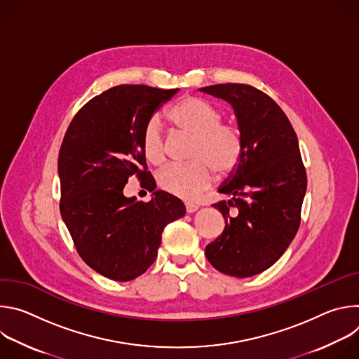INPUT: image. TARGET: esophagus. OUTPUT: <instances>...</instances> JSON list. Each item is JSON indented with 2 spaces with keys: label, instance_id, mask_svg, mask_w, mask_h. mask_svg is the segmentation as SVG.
Listing matches in <instances>:
<instances>
[{
  "label": "esophagus",
  "instance_id": "esophagus-1",
  "mask_svg": "<svg viewBox=\"0 0 359 359\" xmlns=\"http://www.w3.org/2000/svg\"><path fill=\"white\" fill-rule=\"evenodd\" d=\"M184 209H186L187 213H194L198 209V206H197V204H193V203H184Z\"/></svg>",
  "mask_w": 359,
  "mask_h": 359
}]
</instances>
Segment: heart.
I'll return each mask as SVG.
<instances>
[{"label": "heart", "instance_id": "b5f03b06", "mask_svg": "<svg viewBox=\"0 0 359 359\" xmlns=\"http://www.w3.org/2000/svg\"><path fill=\"white\" fill-rule=\"evenodd\" d=\"M168 119L172 126L193 137L189 150L190 163L169 165L158 175V184L166 193L194 200L208 190L215 179L227 176L238 166L244 142L241 132L231 123L222 122V112L209 102L196 96L177 100L169 109ZM143 156L150 165H161L166 159V144L159 125L150 119L142 133Z\"/></svg>", "mask_w": 359, "mask_h": 359}]
</instances>
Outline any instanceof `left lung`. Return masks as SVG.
I'll list each match as a JSON object with an SVG mask.
<instances>
[{"label": "left lung", "instance_id": "1", "mask_svg": "<svg viewBox=\"0 0 359 359\" xmlns=\"http://www.w3.org/2000/svg\"><path fill=\"white\" fill-rule=\"evenodd\" d=\"M233 107L244 149L238 166L220 186L229 194L216 208L223 233L206 245L210 264L245 278L271 267L297 234L306 190V173L297 135L276 102L251 85L200 88Z\"/></svg>", "mask_w": 359, "mask_h": 359}]
</instances>
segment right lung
Segmentation results:
<instances>
[{"instance_id": "right-lung-1", "label": "right lung", "mask_w": 359, "mask_h": 359, "mask_svg": "<svg viewBox=\"0 0 359 359\" xmlns=\"http://www.w3.org/2000/svg\"><path fill=\"white\" fill-rule=\"evenodd\" d=\"M177 90L114 86L78 111L62 140L61 216L81 259L107 278L143 274L158 257L163 229L186 213L180 198L155 190L142 150L146 123ZM130 175L151 187L150 202L124 197Z\"/></svg>"}]
</instances>
